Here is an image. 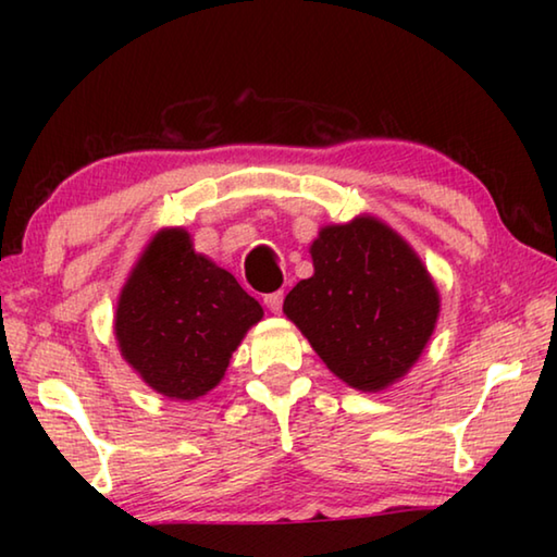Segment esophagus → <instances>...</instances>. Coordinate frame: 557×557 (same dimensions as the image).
Segmentation results:
<instances>
[{"label": "esophagus", "mask_w": 557, "mask_h": 557, "mask_svg": "<svg viewBox=\"0 0 557 557\" xmlns=\"http://www.w3.org/2000/svg\"><path fill=\"white\" fill-rule=\"evenodd\" d=\"M282 299H285V295H282V292H270V295L262 297V301H265V307L270 309L272 314H277L280 309H282Z\"/></svg>", "instance_id": "1"}]
</instances>
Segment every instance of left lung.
I'll use <instances>...</instances> for the list:
<instances>
[{
  "label": "left lung",
  "mask_w": 557,
  "mask_h": 557,
  "mask_svg": "<svg viewBox=\"0 0 557 557\" xmlns=\"http://www.w3.org/2000/svg\"><path fill=\"white\" fill-rule=\"evenodd\" d=\"M314 275L282 312L336 379L363 393L398 383L425 351L440 317L435 280L410 243L375 215L319 228Z\"/></svg>",
  "instance_id": "obj_1"
}]
</instances>
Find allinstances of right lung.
Wrapping results in <instances>:
<instances>
[{"label": "right lung", "mask_w": 557, "mask_h": 557, "mask_svg": "<svg viewBox=\"0 0 557 557\" xmlns=\"http://www.w3.org/2000/svg\"><path fill=\"white\" fill-rule=\"evenodd\" d=\"M262 307L228 270L194 250L184 228H162L120 289L117 348L149 388L196 400L223 381L231 356Z\"/></svg>", "instance_id": "1"}]
</instances>
